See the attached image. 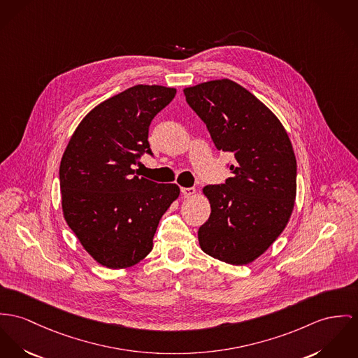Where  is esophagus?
<instances>
[{
	"label": "esophagus",
	"instance_id": "34e87169",
	"mask_svg": "<svg viewBox=\"0 0 358 358\" xmlns=\"http://www.w3.org/2000/svg\"><path fill=\"white\" fill-rule=\"evenodd\" d=\"M181 193L184 197H191L194 194V188H181Z\"/></svg>",
	"mask_w": 358,
	"mask_h": 358
}]
</instances>
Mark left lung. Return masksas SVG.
I'll use <instances>...</instances> for the list:
<instances>
[{"mask_svg":"<svg viewBox=\"0 0 358 358\" xmlns=\"http://www.w3.org/2000/svg\"><path fill=\"white\" fill-rule=\"evenodd\" d=\"M184 94L215 147L233 155L231 177L203 188L211 214L199 229V244L220 262L248 264L275 241L292 215L297 191L292 141L275 114L237 83L211 80Z\"/></svg>","mask_w":358,"mask_h":358,"instance_id":"1","label":"left lung"}]
</instances>
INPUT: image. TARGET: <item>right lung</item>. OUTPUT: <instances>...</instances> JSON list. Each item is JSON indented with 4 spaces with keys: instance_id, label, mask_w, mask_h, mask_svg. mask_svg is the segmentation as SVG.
Listing matches in <instances>:
<instances>
[{
    "instance_id": "add662e5",
    "label": "right lung",
    "mask_w": 358,
    "mask_h": 358,
    "mask_svg": "<svg viewBox=\"0 0 358 358\" xmlns=\"http://www.w3.org/2000/svg\"><path fill=\"white\" fill-rule=\"evenodd\" d=\"M176 92L138 84L111 96L83 118L64 151V218L108 268L135 266L151 252L158 223L180 194L176 184H157L134 169L144 152L152 155L150 124Z\"/></svg>"
}]
</instances>
